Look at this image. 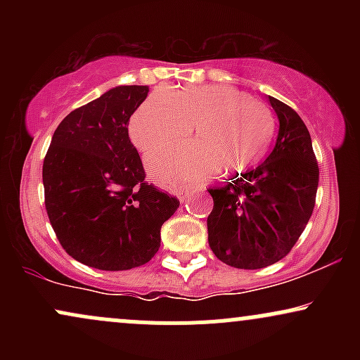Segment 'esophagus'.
I'll return each mask as SVG.
<instances>
[{"label": "esophagus", "mask_w": 360, "mask_h": 360, "mask_svg": "<svg viewBox=\"0 0 360 360\" xmlns=\"http://www.w3.org/2000/svg\"><path fill=\"white\" fill-rule=\"evenodd\" d=\"M189 196H191V191H188V189H181V191H177V198H179L181 203L188 201Z\"/></svg>", "instance_id": "1"}]
</instances>
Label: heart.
<instances>
[{
    "label": "heart",
    "mask_w": 360,
    "mask_h": 360,
    "mask_svg": "<svg viewBox=\"0 0 360 360\" xmlns=\"http://www.w3.org/2000/svg\"><path fill=\"white\" fill-rule=\"evenodd\" d=\"M194 123L198 140L176 143L148 159L159 183L183 186L214 174H240L257 166L274 137V118L260 103L247 100L232 86H203L176 96L162 88L147 98L128 122V135L140 152L157 150L188 134Z\"/></svg>",
    "instance_id": "heart-1"
}]
</instances>
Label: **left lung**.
<instances>
[{
	"label": "left lung",
	"instance_id": "8db88e82",
	"mask_svg": "<svg viewBox=\"0 0 360 360\" xmlns=\"http://www.w3.org/2000/svg\"><path fill=\"white\" fill-rule=\"evenodd\" d=\"M279 118L274 150L260 166L223 188H210L208 242L221 262L262 269L284 259L307 229L320 169L300 115L269 96Z\"/></svg>",
	"mask_w": 360,
	"mask_h": 360
}]
</instances>
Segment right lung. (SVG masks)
<instances>
[{"instance_id": "1", "label": "right lung", "mask_w": 360, "mask_h": 360, "mask_svg": "<svg viewBox=\"0 0 360 360\" xmlns=\"http://www.w3.org/2000/svg\"><path fill=\"white\" fill-rule=\"evenodd\" d=\"M147 86H118L68 115L44 159L45 210L62 249L101 271L143 266L179 200L146 181L128 120Z\"/></svg>"}]
</instances>
